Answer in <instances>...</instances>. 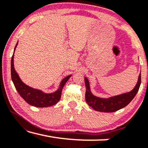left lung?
Listing matches in <instances>:
<instances>
[{"label": "left lung", "mask_w": 148, "mask_h": 148, "mask_svg": "<svg viewBox=\"0 0 148 148\" xmlns=\"http://www.w3.org/2000/svg\"><path fill=\"white\" fill-rule=\"evenodd\" d=\"M84 79L86 88V100L89 106L92 107L95 110L99 112H113L127 106L134 98L140 87L141 73L139 75L136 86L133 89V90L108 98H102L94 96L91 92L88 79L86 77H85Z\"/></svg>", "instance_id": "8db88e82"}]
</instances>
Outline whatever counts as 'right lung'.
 <instances>
[{"label": "right lung", "instance_id": "obj_1", "mask_svg": "<svg viewBox=\"0 0 148 148\" xmlns=\"http://www.w3.org/2000/svg\"><path fill=\"white\" fill-rule=\"evenodd\" d=\"M18 42L16 44L14 52H15V48L17 47ZM14 54L11 58V79L13 81L14 86H15L16 90H17L20 96L24 99V100L28 104L32 106L36 107H48L51 106L52 105L56 104L58 101L60 100L61 97L62 90L63 88L64 84L67 82L69 79L71 77V75L66 76L61 81L59 85V88L56 92L50 94H46L41 90L34 89L33 88L27 86L21 80L18 75L17 73L15 71L14 68Z\"/></svg>", "mask_w": 148, "mask_h": 148}]
</instances>
